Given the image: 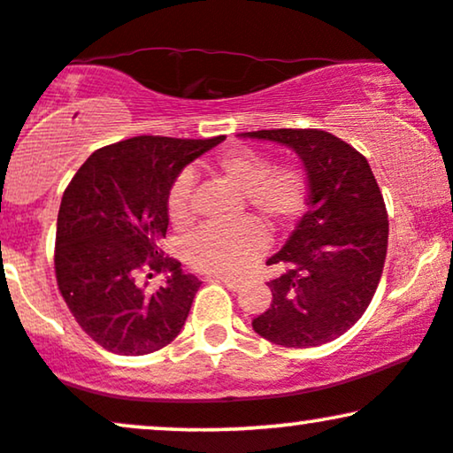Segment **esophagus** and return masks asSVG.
I'll list each match as a JSON object with an SVG mask.
<instances>
[{"instance_id":"obj_1","label":"esophagus","mask_w":453,"mask_h":453,"mask_svg":"<svg viewBox=\"0 0 453 453\" xmlns=\"http://www.w3.org/2000/svg\"><path fill=\"white\" fill-rule=\"evenodd\" d=\"M211 282H223L230 291H238V288L242 287V280L241 279H230V276H212V279H209Z\"/></svg>"}]
</instances>
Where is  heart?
Wrapping results in <instances>:
<instances>
[{
  "label": "heart",
  "instance_id": "heart-1",
  "mask_svg": "<svg viewBox=\"0 0 453 453\" xmlns=\"http://www.w3.org/2000/svg\"><path fill=\"white\" fill-rule=\"evenodd\" d=\"M215 168L242 189L244 203L264 219L272 230H285L297 219L308 194V181L296 166L272 168L270 160L250 147H234L215 160ZM192 173L174 179L166 196L168 219L174 226L189 221V192ZM268 236L259 221L244 217L230 223H212L200 227L188 241V261L206 274H241L249 264L264 253Z\"/></svg>",
  "mask_w": 453,
  "mask_h": 453
}]
</instances>
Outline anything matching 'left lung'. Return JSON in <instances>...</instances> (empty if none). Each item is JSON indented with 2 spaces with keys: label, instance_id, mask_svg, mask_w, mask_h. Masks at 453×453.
<instances>
[{
  "label": "left lung",
  "instance_id": "1",
  "mask_svg": "<svg viewBox=\"0 0 453 453\" xmlns=\"http://www.w3.org/2000/svg\"><path fill=\"white\" fill-rule=\"evenodd\" d=\"M293 150L306 168L308 211L279 253L268 312L255 334L285 348L344 335L372 303L388 249V215L372 166L346 141L316 128L242 133Z\"/></svg>",
  "mask_w": 453,
  "mask_h": 453
}]
</instances>
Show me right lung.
Masks as SVG:
<instances>
[{
    "label": "right lung",
    "mask_w": 453,
    "mask_h": 453,
    "mask_svg": "<svg viewBox=\"0 0 453 453\" xmlns=\"http://www.w3.org/2000/svg\"><path fill=\"white\" fill-rule=\"evenodd\" d=\"M226 137H133L96 150L65 189L54 268L61 296L96 344L141 357L183 329L200 280L157 249L166 236V196L189 162ZM143 271H168L157 292ZM151 279V274H150Z\"/></svg>",
    "instance_id": "1"
}]
</instances>
